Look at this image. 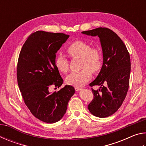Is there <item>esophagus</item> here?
<instances>
[{
    "mask_svg": "<svg viewBox=\"0 0 146 146\" xmlns=\"http://www.w3.org/2000/svg\"><path fill=\"white\" fill-rule=\"evenodd\" d=\"M75 91H80V90H81V88H79V87H75Z\"/></svg>",
    "mask_w": 146,
    "mask_h": 146,
    "instance_id": "34e87169",
    "label": "esophagus"
}]
</instances>
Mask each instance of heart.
Listing matches in <instances>:
<instances>
[{
	"instance_id": "obj_1",
	"label": "heart",
	"mask_w": 146,
	"mask_h": 146,
	"mask_svg": "<svg viewBox=\"0 0 146 146\" xmlns=\"http://www.w3.org/2000/svg\"><path fill=\"white\" fill-rule=\"evenodd\" d=\"M67 51L72 58H80L81 70L72 72L66 78L68 84L81 87L87 83L91 78V72L96 73L102 66V56L97 48H91L90 44L82 40H75L68 46ZM56 67L62 73H67L69 70V60L65 55L58 53L55 58Z\"/></svg>"
}]
</instances>
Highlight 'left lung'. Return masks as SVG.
Listing matches in <instances>:
<instances>
[{
    "label": "left lung",
    "instance_id": "8db88e82",
    "mask_svg": "<svg viewBox=\"0 0 146 146\" xmlns=\"http://www.w3.org/2000/svg\"><path fill=\"white\" fill-rule=\"evenodd\" d=\"M82 33L98 36L103 53L102 67L90 84L91 87L100 86V89L91 88L94 97L88 110L95 117H110L120 108L126 97L131 72L129 53L121 38L110 29L98 28Z\"/></svg>",
    "mask_w": 146,
    "mask_h": 146
}]
</instances>
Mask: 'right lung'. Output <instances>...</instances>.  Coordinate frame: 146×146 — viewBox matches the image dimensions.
I'll return each mask as SVG.
<instances>
[{"label":"right lung","mask_w":146,"mask_h":146,"mask_svg":"<svg viewBox=\"0 0 146 146\" xmlns=\"http://www.w3.org/2000/svg\"><path fill=\"white\" fill-rule=\"evenodd\" d=\"M70 35L38 31L31 34L19 54L17 82L24 103L34 117L52 123L60 120L75 93L66 85L58 91L49 92L51 86L60 87L63 79L55 64L56 53Z\"/></svg>","instance_id":"right-lung-1"}]
</instances>
